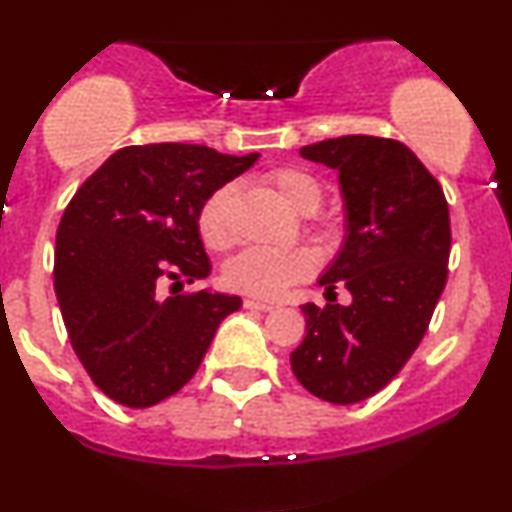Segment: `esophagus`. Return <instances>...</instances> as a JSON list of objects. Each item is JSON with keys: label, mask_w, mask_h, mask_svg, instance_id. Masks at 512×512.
I'll return each mask as SVG.
<instances>
[{"label": "esophagus", "mask_w": 512, "mask_h": 512, "mask_svg": "<svg viewBox=\"0 0 512 512\" xmlns=\"http://www.w3.org/2000/svg\"><path fill=\"white\" fill-rule=\"evenodd\" d=\"M243 305H245V308H250V310H262V313H269V310L276 308V303L260 301V298H245Z\"/></svg>", "instance_id": "1"}]
</instances>
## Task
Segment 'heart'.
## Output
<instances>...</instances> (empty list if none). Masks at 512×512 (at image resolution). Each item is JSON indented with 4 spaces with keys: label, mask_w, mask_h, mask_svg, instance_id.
I'll list each match as a JSON object with an SVG mask.
<instances>
[{
    "label": "heart",
    "mask_w": 512,
    "mask_h": 512,
    "mask_svg": "<svg viewBox=\"0 0 512 512\" xmlns=\"http://www.w3.org/2000/svg\"><path fill=\"white\" fill-rule=\"evenodd\" d=\"M264 182L298 214H313L322 202L320 180L303 168H272L269 173H264ZM233 204H236V187L226 182V185L216 187L199 207L197 228L207 248L228 250L236 240ZM313 267V255L303 248H250L226 264L223 281L233 291L257 298H274L296 281H303L313 272Z\"/></svg>",
    "instance_id": "1"
}]
</instances>
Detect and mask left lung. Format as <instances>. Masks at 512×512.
Returning <instances> with one entry per match:
<instances>
[{"label":"left lung","mask_w":512,"mask_h":512,"mask_svg":"<svg viewBox=\"0 0 512 512\" xmlns=\"http://www.w3.org/2000/svg\"><path fill=\"white\" fill-rule=\"evenodd\" d=\"M339 170L344 248L320 279L325 305L305 303V339L293 375L332 404L373 397L404 368L428 330L448 281L450 211L443 187L397 139L349 134L303 146ZM352 293L339 306L333 289Z\"/></svg>","instance_id":"left-lung-1"}]
</instances>
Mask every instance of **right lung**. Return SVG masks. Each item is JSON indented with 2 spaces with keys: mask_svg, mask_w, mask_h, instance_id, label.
Here are the masks:
<instances>
[{
  "mask_svg": "<svg viewBox=\"0 0 512 512\" xmlns=\"http://www.w3.org/2000/svg\"><path fill=\"white\" fill-rule=\"evenodd\" d=\"M255 161L257 154L226 156L199 144L125 146L64 209L57 303L81 366L117 404L146 409L175 395L197 373L223 317L240 308L238 296L163 298L158 286L209 276L199 207Z\"/></svg>",
  "mask_w": 512,
  "mask_h": 512,
  "instance_id": "add662e5",
  "label": "right lung"
}]
</instances>
